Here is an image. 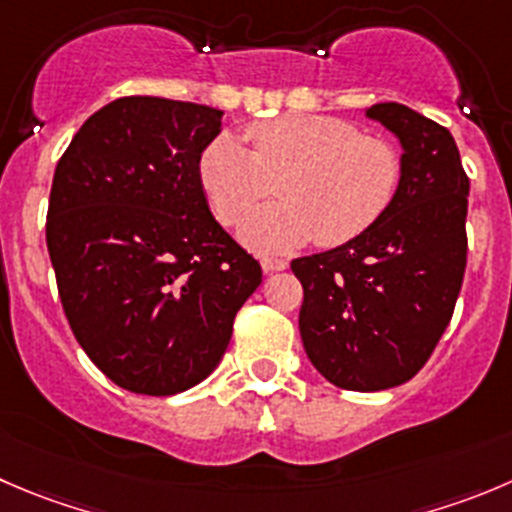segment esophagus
Returning a JSON list of instances; mask_svg holds the SVG:
<instances>
[{"mask_svg":"<svg viewBox=\"0 0 512 512\" xmlns=\"http://www.w3.org/2000/svg\"><path fill=\"white\" fill-rule=\"evenodd\" d=\"M262 270L267 272V275H272V272H280L287 267V260H280V257H262Z\"/></svg>","mask_w":512,"mask_h":512,"instance_id":"obj_1","label":"esophagus"}]
</instances>
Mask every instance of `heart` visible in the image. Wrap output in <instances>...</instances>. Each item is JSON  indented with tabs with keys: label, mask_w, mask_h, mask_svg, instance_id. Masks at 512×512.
Listing matches in <instances>:
<instances>
[{
	"label": "heart",
	"mask_w": 512,
	"mask_h": 512,
	"mask_svg": "<svg viewBox=\"0 0 512 512\" xmlns=\"http://www.w3.org/2000/svg\"><path fill=\"white\" fill-rule=\"evenodd\" d=\"M245 142L220 132L200 155V182L222 222H240L277 180L282 200L252 212L240 237L257 252H282L310 240L342 245L362 235L390 207L400 185V157L352 122L290 114L247 127Z\"/></svg>",
	"instance_id": "b5f03b06"
}]
</instances>
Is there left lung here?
Here are the masks:
<instances>
[{
  "mask_svg": "<svg viewBox=\"0 0 512 512\" xmlns=\"http://www.w3.org/2000/svg\"><path fill=\"white\" fill-rule=\"evenodd\" d=\"M400 142V185L375 225L292 260L300 335L322 377L375 393L408 382L453 317L465 275L470 180L453 135L400 102L362 109Z\"/></svg>",
  "mask_w": 512,
  "mask_h": 512,
  "instance_id": "obj_1",
  "label": "left lung"
}]
</instances>
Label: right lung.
Masks as SVG:
<instances>
[{
    "instance_id": "right-lung-1",
    "label": "right lung",
    "mask_w": 512,
    "mask_h": 512,
    "mask_svg": "<svg viewBox=\"0 0 512 512\" xmlns=\"http://www.w3.org/2000/svg\"><path fill=\"white\" fill-rule=\"evenodd\" d=\"M222 109L122 97L77 130L49 192L47 250L64 315L119 388L182 393L225 355L262 282L207 205L200 155Z\"/></svg>"
}]
</instances>
